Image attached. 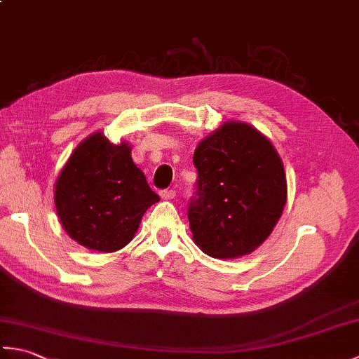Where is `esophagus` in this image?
Returning a JSON list of instances; mask_svg holds the SVG:
<instances>
[{
    "label": "esophagus",
    "mask_w": 359,
    "mask_h": 359,
    "mask_svg": "<svg viewBox=\"0 0 359 359\" xmlns=\"http://www.w3.org/2000/svg\"><path fill=\"white\" fill-rule=\"evenodd\" d=\"M160 197H162L163 201H171L175 197V191L174 189H163V191H160Z\"/></svg>",
    "instance_id": "esophagus-1"
}]
</instances>
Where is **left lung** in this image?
Wrapping results in <instances>:
<instances>
[{"label": "left lung", "instance_id": "8db88e82", "mask_svg": "<svg viewBox=\"0 0 359 359\" xmlns=\"http://www.w3.org/2000/svg\"><path fill=\"white\" fill-rule=\"evenodd\" d=\"M196 196L188 220L205 255H250L271 234L287 202L284 165L256 128L226 121L197 144Z\"/></svg>", "mask_w": 359, "mask_h": 359}]
</instances>
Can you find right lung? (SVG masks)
Listing matches in <instances>:
<instances>
[{
	"mask_svg": "<svg viewBox=\"0 0 359 359\" xmlns=\"http://www.w3.org/2000/svg\"><path fill=\"white\" fill-rule=\"evenodd\" d=\"M66 233L88 250L114 253L133 241L142 217L160 197L149 188L126 142L94 133L74 149L53 191Z\"/></svg>",
	"mask_w": 359,
	"mask_h": 359,
	"instance_id": "add662e5",
	"label": "right lung"
}]
</instances>
